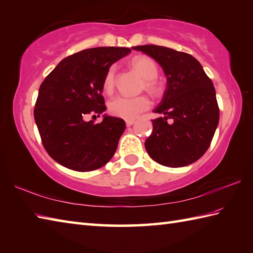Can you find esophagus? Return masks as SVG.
I'll list each match as a JSON object with an SVG mask.
<instances>
[{
	"label": "esophagus",
	"mask_w": 253,
	"mask_h": 253,
	"mask_svg": "<svg viewBox=\"0 0 253 253\" xmlns=\"http://www.w3.org/2000/svg\"><path fill=\"white\" fill-rule=\"evenodd\" d=\"M125 123H126V126H127V127H129V126H131V125H132L133 123H135V121H133V120H126V121H125Z\"/></svg>",
	"instance_id": "34e87169"
}]
</instances>
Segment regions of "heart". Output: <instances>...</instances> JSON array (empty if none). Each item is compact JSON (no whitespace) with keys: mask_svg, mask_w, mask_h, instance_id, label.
Returning <instances> with one entry per match:
<instances>
[{"mask_svg":"<svg viewBox=\"0 0 253 253\" xmlns=\"http://www.w3.org/2000/svg\"><path fill=\"white\" fill-rule=\"evenodd\" d=\"M130 65L144 78L143 88L147 89L153 95L160 94L161 85L157 80L159 75V67L155 61L152 60L151 57L142 55L133 58ZM115 85L116 67L111 66L104 75L102 88H103L105 93L111 94L114 91ZM150 106H151V100L147 95H139L135 96V98L118 95L109 102L107 109H109L110 114L113 116L124 118V120H132V118L137 117L140 113L150 109Z\"/></svg>","mask_w":253,"mask_h":253,"instance_id":"1","label":"heart"}]
</instances>
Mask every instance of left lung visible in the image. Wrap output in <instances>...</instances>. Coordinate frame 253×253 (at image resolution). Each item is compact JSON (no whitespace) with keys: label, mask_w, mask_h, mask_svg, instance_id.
<instances>
[{"label":"left lung","mask_w":253,"mask_h":253,"mask_svg":"<svg viewBox=\"0 0 253 253\" xmlns=\"http://www.w3.org/2000/svg\"><path fill=\"white\" fill-rule=\"evenodd\" d=\"M132 49L154 58L168 78L163 99L154 110L164 117L152 121L153 131L144 142L148 154L169 168L196 162L207 152L219 121L212 80L188 53L154 44Z\"/></svg>","instance_id":"obj_1"}]
</instances>
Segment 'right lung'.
I'll return each instance as SVG.
<instances>
[{
	"label": "right lung",
	"mask_w": 253,
	"mask_h": 253,
	"mask_svg": "<svg viewBox=\"0 0 253 253\" xmlns=\"http://www.w3.org/2000/svg\"><path fill=\"white\" fill-rule=\"evenodd\" d=\"M130 52L114 46L80 51L62 60L42 82L35 121L45 151L58 164L89 171L102 168L114 155L125 122L104 116L93 124L84 122V117L99 116L106 110L102 95L104 75Z\"/></svg>",
	"instance_id": "right-lung-1"
}]
</instances>
